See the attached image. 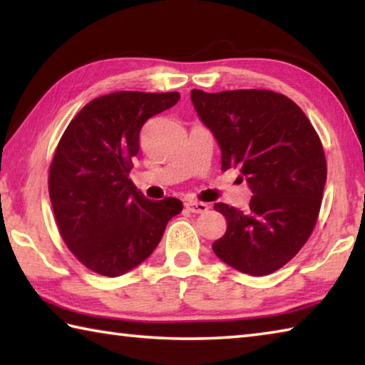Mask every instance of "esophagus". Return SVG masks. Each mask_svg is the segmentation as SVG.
<instances>
[{
  "label": "esophagus",
  "instance_id": "34e87169",
  "mask_svg": "<svg viewBox=\"0 0 365 365\" xmlns=\"http://www.w3.org/2000/svg\"><path fill=\"white\" fill-rule=\"evenodd\" d=\"M185 207H187L188 211L193 212V214H205V212H207V209H209L206 202H197V201L185 202Z\"/></svg>",
  "mask_w": 365,
  "mask_h": 365
}]
</instances>
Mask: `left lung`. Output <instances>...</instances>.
Returning <instances> with one entry per match:
<instances>
[{
    "mask_svg": "<svg viewBox=\"0 0 365 365\" xmlns=\"http://www.w3.org/2000/svg\"><path fill=\"white\" fill-rule=\"evenodd\" d=\"M201 120L222 151V170L240 169L250 211L217 202L227 232L212 250L243 274L279 270L306 245L319 219L327 180L322 141L298 104L270 90H191Z\"/></svg>",
    "mask_w": 365,
    "mask_h": 365,
    "instance_id": "8db88e82",
    "label": "left lung"
}]
</instances>
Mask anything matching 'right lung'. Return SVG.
<instances>
[{
	"label": "right lung",
	"instance_id": "1",
	"mask_svg": "<svg viewBox=\"0 0 365 365\" xmlns=\"http://www.w3.org/2000/svg\"><path fill=\"white\" fill-rule=\"evenodd\" d=\"M178 100L177 91L95 98L59 140L48 177L54 219L67 248L96 274L117 277L137 267L183 209L177 197L150 201L128 178L143 123Z\"/></svg>",
	"mask_w": 365,
	"mask_h": 365
}]
</instances>
